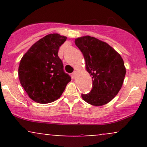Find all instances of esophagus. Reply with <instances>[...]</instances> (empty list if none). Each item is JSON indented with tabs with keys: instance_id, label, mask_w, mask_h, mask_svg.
Listing matches in <instances>:
<instances>
[{
	"instance_id": "1",
	"label": "esophagus",
	"mask_w": 147,
	"mask_h": 147,
	"mask_svg": "<svg viewBox=\"0 0 147 147\" xmlns=\"http://www.w3.org/2000/svg\"><path fill=\"white\" fill-rule=\"evenodd\" d=\"M76 75H77V72H76V71H74V72L72 73V77H75V76H76Z\"/></svg>"
}]
</instances>
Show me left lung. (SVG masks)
<instances>
[{"instance_id":"8db88e82","label":"left lung","mask_w":147,"mask_h":147,"mask_svg":"<svg viewBox=\"0 0 147 147\" xmlns=\"http://www.w3.org/2000/svg\"><path fill=\"white\" fill-rule=\"evenodd\" d=\"M75 43L83 54L92 80V90L82 94V98L93 106L107 104L122 86L126 75L124 61L112 47L95 37H79Z\"/></svg>"}]
</instances>
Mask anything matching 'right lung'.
I'll use <instances>...</instances> for the list:
<instances>
[{
	"label": "right lung",
	"instance_id": "1",
	"mask_svg": "<svg viewBox=\"0 0 147 147\" xmlns=\"http://www.w3.org/2000/svg\"><path fill=\"white\" fill-rule=\"evenodd\" d=\"M67 37L50 34L36 41L22 57L18 67L20 83L30 98L40 104L61 97L71 77L63 70L58 56Z\"/></svg>",
	"mask_w": 147,
	"mask_h": 147
}]
</instances>
